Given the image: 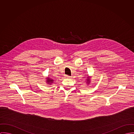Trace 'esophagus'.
Wrapping results in <instances>:
<instances>
[{"label":"esophagus","mask_w":134,"mask_h":134,"mask_svg":"<svg viewBox=\"0 0 134 134\" xmlns=\"http://www.w3.org/2000/svg\"><path fill=\"white\" fill-rule=\"evenodd\" d=\"M65 77H66V78H70L71 76H70L67 75H65Z\"/></svg>","instance_id":"34e87169"}]
</instances>
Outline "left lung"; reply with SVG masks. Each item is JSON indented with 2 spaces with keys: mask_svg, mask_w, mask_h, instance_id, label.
Segmentation results:
<instances>
[{
  "mask_svg": "<svg viewBox=\"0 0 134 134\" xmlns=\"http://www.w3.org/2000/svg\"><path fill=\"white\" fill-rule=\"evenodd\" d=\"M87 78H88V79H87L86 80H87V83H89V82H90V80H89V77H87Z\"/></svg>",
  "mask_w": 134,
  "mask_h": 134,
  "instance_id": "obj_1",
  "label": "left lung"
}]
</instances>
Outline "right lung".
Returning <instances> with one entry per match:
<instances>
[{
    "mask_svg": "<svg viewBox=\"0 0 134 134\" xmlns=\"http://www.w3.org/2000/svg\"><path fill=\"white\" fill-rule=\"evenodd\" d=\"M53 80L50 79H47V82L49 84H51L52 83H53Z\"/></svg>",
    "mask_w": 134,
    "mask_h": 134,
    "instance_id": "add662e5",
    "label": "right lung"
}]
</instances>
